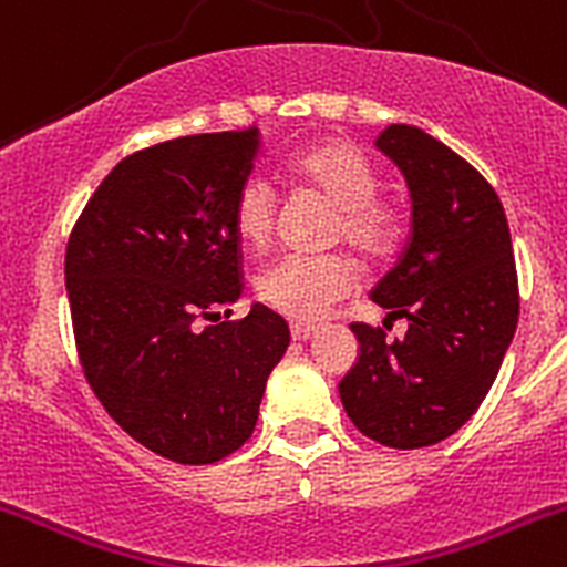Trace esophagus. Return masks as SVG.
Returning <instances> with one entry per match:
<instances>
[{
	"mask_svg": "<svg viewBox=\"0 0 567 567\" xmlns=\"http://www.w3.org/2000/svg\"><path fill=\"white\" fill-rule=\"evenodd\" d=\"M289 332H292V340H298V343H307V340H312L315 334H318V329L307 327V323H292V327H289Z\"/></svg>",
	"mask_w": 567,
	"mask_h": 567,
	"instance_id": "obj_1",
	"label": "esophagus"
}]
</instances>
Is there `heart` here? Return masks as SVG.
<instances>
[{
    "instance_id": "obj_1",
    "label": "heart",
    "mask_w": 567,
    "mask_h": 567,
    "mask_svg": "<svg viewBox=\"0 0 567 567\" xmlns=\"http://www.w3.org/2000/svg\"><path fill=\"white\" fill-rule=\"evenodd\" d=\"M295 173L338 207L334 240H346L369 260L394 252L403 235V209L392 198L378 195V167L354 144L329 142L309 147L295 158ZM275 213L278 195L272 182L260 173L247 175L233 202V227L238 238L252 249L267 247L275 233ZM354 287L358 267L340 252L280 255L255 278L260 303L298 323L327 318L334 303L354 292Z\"/></svg>"
}]
</instances>
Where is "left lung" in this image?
<instances>
[{"label":"left lung","mask_w":567,"mask_h":567,"mask_svg":"<svg viewBox=\"0 0 567 567\" xmlns=\"http://www.w3.org/2000/svg\"><path fill=\"white\" fill-rule=\"evenodd\" d=\"M374 144L403 169L412 235L372 300L409 329L385 340L352 323L360 358L338 389L365 437L423 449L452 437L497 378L519 318L517 264L503 204L463 155L412 124Z\"/></svg>","instance_id":"1"}]
</instances>
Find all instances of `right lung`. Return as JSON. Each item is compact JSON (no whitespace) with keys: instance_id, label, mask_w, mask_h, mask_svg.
Wrapping results in <instances>:
<instances>
[{"instance_id":"obj_1","label":"right lung","mask_w":567,"mask_h":567,"mask_svg":"<svg viewBox=\"0 0 567 567\" xmlns=\"http://www.w3.org/2000/svg\"><path fill=\"white\" fill-rule=\"evenodd\" d=\"M260 130L169 138L127 155L90 195L64 255L70 318L90 389L133 440L209 465L252 437L287 320L255 303L244 320L233 202Z\"/></svg>"}]
</instances>
